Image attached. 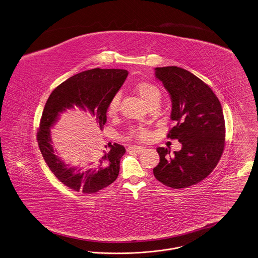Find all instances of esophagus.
<instances>
[{"mask_svg":"<svg viewBox=\"0 0 258 258\" xmlns=\"http://www.w3.org/2000/svg\"><path fill=\"white\" fill-rule=\"evenodd\" d=\"M144 150H145L144 147H142V146H137V145H133V146H130V147L127 148V151L135 152V153H137V154H140V153H142Z\"/></svg>","mask_w":258,"mask_h":258,"instance_id":"34e87169","label":"esophagus"}]
</instances>
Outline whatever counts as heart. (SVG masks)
I'll use <instances>...</instances> for the list:
<instances>
[{"instance_id":"1","label":"heart","mask_w":258,"mask_h":258,"mask_svg":"<svg viewBox=\"0 0 258 258\" xmlns=\"http://www.w3.org/2000/svg\"><path fill=\"white\" fill-rule=\"evenodd\" d=\"M134 91L148 107L151 106L153 104H158L160 101L161 91L156 85L152 83L137 82V84L134 86ZM120 102H121L120 94H115L112 97L107 108V115L110 118H113L118 114L119 108H120ZM130 137L144 140L149 137V133L145 128L135 130L130 134Z\"/></svg>"}]
</instances>
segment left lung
<instances>
[{
  "label": "left lung",
  "mask_w": 258,
  "mask_h": 258,
  "mask_svg": "<svg viewBox=\"0 0 258 258\" xmlns=\"http://www.w3.org/2000/svg\"><path fill=\"white\" fill-rule=\"evenodd\" d=\"M171 99L170 119L175 125L167 137L178 139L180 151L157 148L160 163L153 172L157 180L173 189L192 186L206 178L224 150L225 121L222 107L201 79L177 67L155 68Z\"/></svg>",
  "instance_id": "left-lung-1"
}]
</instances>
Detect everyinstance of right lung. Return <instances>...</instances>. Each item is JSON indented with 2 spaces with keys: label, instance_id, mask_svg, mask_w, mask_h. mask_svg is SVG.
<instances>
[{
  "label": "right lung",
  "instance_id": "obj_1",
  "mask_svg": "<svg viewBox=\"0 0 258 258\" xmlns=\"http://www.w3.org/2000/svg\"><path fill=\"white\" fill-rule=\"evenodd\" d=\"M123 69L95 68L70 77L52 91L43 111L37 140L47 167L56 178L73 191L92 194L115 181L125 149L118 143H108L101 154H93L83 167H71L56 155L50 128L60 114L71 109L89 112L102 131L108 105L127 77Z\"/></svg>",
  "mask_w": 258,
  "mask_h": 258
}]
</instances>
